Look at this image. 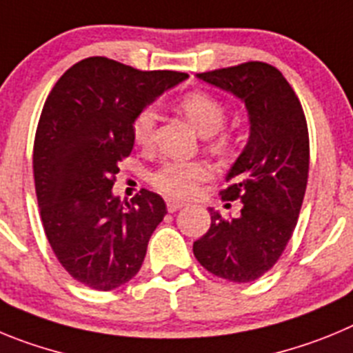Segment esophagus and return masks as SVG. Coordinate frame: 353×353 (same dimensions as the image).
<instances>
[{
	"instance_id": "1",
	"label": "esophagus",
	"mask_w": 353,
	"mask_h": 353,
	"mask_svg": "<svg viewBox=\"0 0 353 353\" xmlns=\"http://www.w3.org/2000/svg\"><path fill=\"white\" fill-rule=\"evenodd\" d=\"M183 208H184V202H181V200H174V199L167 200V209H169V212H176Z\"/></svg>"
}]
</instances>
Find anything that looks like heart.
<instances>
[{
  "label": "heart",
  "mask_w": 353,
  "mask_h": 353,
  "mask_svg": "<svg viewBox=\"0 0 353 353\" xmlns=\"http://www.w3.org/2000/svg\"><path fill=\"white\" fill-rule=\"evenodd\" d=\"M177 109L199 130V133L205 137L214 135L216 145L227 144L228 137L220 132L227 119L223 101L205 91H192L179 98ZM154 123H157V112L153 107H144L139 110L132 123L133 141L142 148L151 145L154 137ZM209 176H211V167L205 161H165L151 174V183L154 188L167 195L186 199L192 196L199 188V183L205 181Z\"/></svg>",
  "instance_id": "obj_1"
}]
</instances>
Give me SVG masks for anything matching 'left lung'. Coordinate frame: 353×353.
<instances>
[{
	"instance_id": "1",
	"label": "left lung",
	"mask_w": 353,
	"mask_h": 353,
	"mask_svg": "<svg viewBox=\"0 0 353 353\" xmlns=\"http://www.w3.org/2000/svg\"><path fill=\"white\" fill-rule=\"evenodd\" d=\"M244 101L250 139L227 174L221 200H241V214L211 212V227L193 243L200 265L234 283L255 281L278 262L297 225L310 170L304 110L278 68L248 61L196 74Z\"/></svg>"
}]
</instances>
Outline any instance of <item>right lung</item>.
<instances>
[{
	"label": "right lung",
	"instance_id": "right-lung-1",
	"mask_svg": "<svg viewBox=\"0 0 353 353\" xmlns=\"http://www.w3.org/2000/svg\"><path fill=\"white\" fill-rule=\"evenodd\" d=\"M186 77L94 56L66 70L47 97L33 148L38 208L54 255L85 287L114 290L144 262L167 214L163 199L142 190L123 204L112 186L139 110Z\"/></svg>",
	"mask_w": 353,
	"mask_h": 353
}]
</instances>
